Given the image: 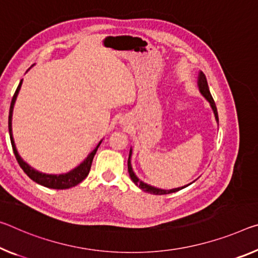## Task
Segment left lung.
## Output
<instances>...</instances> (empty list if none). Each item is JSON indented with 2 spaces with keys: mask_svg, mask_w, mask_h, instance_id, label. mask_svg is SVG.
<instances>
[{
  "mask_svg": "<svg viewBox=\"0 0 258 258\" xmlns=\"http://www.w3.org/2000/svg\"><path fill=\"white\" fill-rule=\"evenodd\" d=\"M198 87H199V91L200 93L202 94L204 99H206L208 102H209L210 107L212 109V111H214L215 114V118H216V121H217L218 124V112H217V108H216V104H215V101L212 99L210 91H209V86H208L207 83V78L204 76V73L202 71L199 72V77H198ZM131 159H132V148L130 149V156H128V161H127V167H128V173H130V177L132 179V181L136 183V185L142 189L144 191H147V193H150V194H155V195H163V194H170V193H175V191L182 189V188H185L187 186L191 185L193 182L188 183L186 186H182V187H178V188H173V189H162V188H157V187H154L151 185H148V183L144 182L142 180H140L137 177V174L134 173L133 171V167H132V163H131Z\"/></svg>",
  "mask_w": 258,
  "mask_h": 258,
  "instance_id": "1",
  "label": "left lung"
}]
</instances>
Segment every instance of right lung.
<instances>
[{
    "label": "right lung",
    "instance_id": "add662e5",
    "mask_svg": "<svg viewBox=\"0 0 258 258\" xmlns=\"http://www.w3.org/2000/svg\"><path fill=\"white\" fill-rule=\"evenodd\" d=\"M22 84H23V79L20 80L18 87H17V89H16V92L14 94V97H12V100H11L10 111H9V121H8V124H9L8 126H9L11 146H12V149H14V154L16 156V159H17L18 164L20 165V167H22L24 172H25L28 177L32 179V180L35 181L36 183H39V185H41V186H44L48 188H54V189H68V188L77 186L78 183H80L88 175L89 170H91V166H92L93 158H94V156H95L97 148L100 147L102 140L99 142V144H97V146L94 148V150H92L91 153L88 154V156L86 157L79 165L76 166L75 169L70 170L67 173H60V174L43 173V172H40V171H38V170L33 169L31 165H28L27 163L24 161V159L20 157V155L18 154V150H17V148H16V145H15L14 136H12V112H14V107H15L16 100H17L20 87H22Z\"/></svg>",
    "mask_w": 258,
    "mask_h": 258
}]
</instances>
